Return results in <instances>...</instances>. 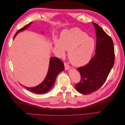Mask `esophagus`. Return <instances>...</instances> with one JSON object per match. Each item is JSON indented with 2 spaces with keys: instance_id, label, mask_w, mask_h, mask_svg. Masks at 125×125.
Returning a JSON list of instances; mask_svg holds the SVG:
<instances>
[{
  "instance_id": "34e87169",
  "label": "esophagus",
  "mask_w": 125,
  "mask_h": 125,
  "mask_svg": "<svg viewBox=\"0 0 125 125\" xmlns=\"http://www.w3.org/2000/svg\"><path fill=\"white\" fill-rule=\"evenodd\" d=\"M64 66H65V69L66 70H68L69 69V65L66 62H64Z\"/></svg>"
}]
</instances>
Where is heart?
I'll return each mask as SVG.
<instances>
[{
  "label": "heart",
  "mask_w": 125,
  "mask_h": 125,
  "mask_svg": "<svg viewBox=\"0 0 125 125\" xmlns=\"http://www.w3.org/2000/svg\"><path fill=\"white\" fill-rule=\"evenodd\" d=\"M55 48L60 56L65 55V50L68 51L70 62L75 66H82L88 63L95 48L93 38L78 28L63 31L59 40H55Z\"/></svg>",
  "instance_id": "b5f03b06"
}]
</instances>
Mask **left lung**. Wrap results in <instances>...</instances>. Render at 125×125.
Returning <instances> with one entry per match:
<instances>
[{
	"mask_svg": "<svg viewBox=\"0 0 125 125\" xmlns=\"http://www.w3.org/2000/svg\"><path fill=\"white\" fill-rule=\"evenodd\" d=\"M93 24L96 35L95 54L89 63L77 69L80 73L81 80L75 88L83 94L91 93L101 88L115 62L114 47L111 37L99 25Z\"/></svg>",
	"mask_w": 125,
	"mask_h": 125,
	"instance_id": "8db88e82",
	"label": "left lung"
}]
</instances>
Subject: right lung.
Segmentation results:
<instances>
[{"mask_svg":"<svg viewBox=\"0 0 125 125\" xmlns=\"http://www.w3.org/2000/svg\"><path fill=\"white\" fill-rule=\"evenodd\" d=\"M32 23V22L26 24L23 28L19 30L16 34L14 35L13 39H14V37H16L18 33L26 30ZM64 69H65V67H64L63 63L62 61L57 57H51L50 58L48 73L44 81L39 85L33 87V88H28V87L24 86L26 89L36 94H42L46 93L48 92L54 85L57 74Z\"/></svg>","mask_w":125,"mask_h":125,"instance_id":"add662e5","label":"right lung"}]
</instances>
